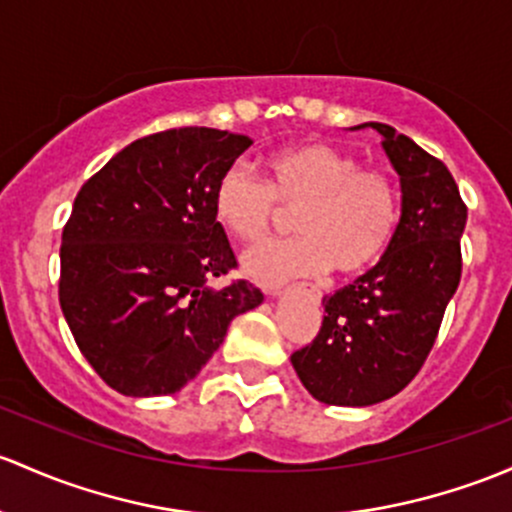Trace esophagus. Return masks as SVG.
Returning a JSON list of instances; mask_svg holds the SVG:
<instances>
[{"instance_id":"esophagus-1","label":"esophagus","mask_w":512,"mask_h":512,"mask_svg":"<svg viewBox=\"0 0 512 512\" xmlns=\"http://www.w3.org/2000/svg\"><path fill=\"white\" fill-rule=\"evenodd\" d=\"M265 294H267V297H279V294H282V289H279V287H270Z\"/></svg>"}]
</instances>
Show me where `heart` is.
Masks as SVG:
<instances>
[{
	"mask_svg": "<svg viewBox=\"0 0 512 512\" xmlns=\"http://www.w3.org/2000/svg\"><path fill=\"white\" fill-rule=\"evenodd\" d=\"M265 183L233 164L213 188L218 223L240 242L270 230L279 208L294 211L297 238L262 242L242 255V267L260 282L336 270L358 274L373 267L395 238L400 193L378 169H360L351 154L326 142H297L265 157Z\"/></svg>",
	"mask_w": 512,
	"mask_h": 512,
	"instance_id": "b5f03b06",
	"label": "heart"
}]
</instances>
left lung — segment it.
Segmentation results:
<instances>
[{"mask_svg":"<svg viewBox=\"0 0 512 512\" xmlns=\"http://www.w3.org/2000/svg\"><path fill=\"white\" fill-rule=\"evenodd\" d=\"M363 127L378 129L400 176V223L373 270L324 297L319 336L292 353L309 395L338 407L390 400L419 373L459 287L466 228L459 186L439 159L390 125L351 129Z\"/></svg>","mask_w":512,"mask_h":512,"instance_id":"1","label":"left lung"}]
</instances>
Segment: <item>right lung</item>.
Instances as JSON below:
<instances>
[{"label":"right lung","mask_w":512,"mask_h":512,"mask_svg":"<svg viewBox=\"0 0 512 512\" xmlns=\"http://www.w3.org/2000/svg\"><path fill=\"white\" fill-rule=\"evenodd\" d=\"M245 134L181 127L115 154L78 191L61 242L63 316L80 353L127 397L174 395L201 373L230 321L262 304L213 213Z\"/></svg>","instance_id":"obj_1"}]
</instances>
